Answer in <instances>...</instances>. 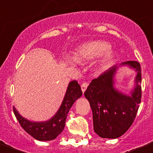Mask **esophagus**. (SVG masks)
<instances>
[{"label": "esophagus", "instance_id": "1", "mask_svg": "<svg viewBox=\"0 0 153 153\" xmlns=\"http://www.w3.org/2000/svg\"><path fill=\"white\" fill-rule=\"evenodd\" d=\"M88 83L87 82H84L82 85H81V90H82V91H83V93L85 92V90H86V89H87V87H88Z\"/></svg>", "mask_w": 153, "mask_h": 153}]
</instances>
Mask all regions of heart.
<instances>
[{"mask_svg":"<svg viewBox=\"0 0 153 153\" xmlns=\"http://www.w3.org/2000/svg\"><path fill=\"white\" fill-rule=\"evenodd\" d=\"M110 49V45L105 42L94 41L83 44L76 51L78 59H92L98 58ZM112 59L111 54H107L104 59V65H107Z\"/></svg>","mask_w":153,"mask_h":153,"instance_id":"obj_1","label":"heart"}]
</instances>
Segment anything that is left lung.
Masks as SVG:
<instances>
[{
	"mask_svg": "<svg viewBox=\"0 0 153 153\" xmlns=\"http://www.w3.org/2000/svg\"><path fill=\"white\" fill-rule=\"evenodd\" d=\"M137 71L136 83L131 96L118 92L113 87V78L117 67H112L90 82L85 96L93 112L95 133L103 138H117L122 136L132 125L142 100V69L137 61H126Z\"/></svg>",
	"mask_w": 153,
	"mask_h": 153,
	"instance_id": "obj_1",
	"label": "left lung"
}]
</instances>
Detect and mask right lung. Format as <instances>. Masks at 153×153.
Wrapping results in <instances>:
<instances>
[{"instance_id": "1", "label": "right lung", "mask_w": 153, "mask_h": 153, "mask_svg": "<svg viewBox=\"0 0 153 153\" xmlns=\"http://www.w3.org/2000/svg\"><path fill=\"white\" fill-rule=\"evenodd\" d=\"M81 95L82 90L80 85H79L77 80L71 81L68 85V90L61 107L52 119L45 122H32L27 120L20 116L14 107L13 111L21 126L29 135L38 141H50L55 139L59 134L62 133L70 108L77 99L79 98Z\"/></svg>"}]
</instances>
